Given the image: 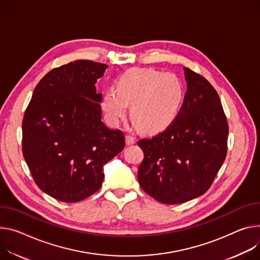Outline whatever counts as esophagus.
I'll use <instances>...</instances> for the list:
<instances>
[{
    "instance_id": "1",
    "label": "esophagus",
    "mask_w": 260,
    "mask_h": 260,
    "mask_svg": "<svg viewBox=\"0 0 260 260\" xmlns=\"http://www.w3.org/2000/svg\"><path fill=\"white\" fill-rule=\"evenodd\" d=\"M125 143H126V145H133V144L136 143V140H135V138L133 136L127 135L125 137Z\"/></svg>"
}]
</instances>
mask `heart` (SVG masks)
Here are the masks:
<instances>
[{
  "label": "heart",
  "mask_w": 260,
  "mask_h": 260,
  "mask_svg": "<svg viewBox=\"0 0 260 260\" xmlns=\"http://www.w3.org/2000/svg\"><path fill=\"white\" fill-rule=\"evenodd\" d=\"M184 103V88L174 74L153 68H133L109 88L102 109L107 120L118 125L129 106L131 119L144 133H159L177 118Z\"/></svg>",
  "instance_id": "b5f03b06"
}]
</instances>
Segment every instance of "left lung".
Here are the masks:
<instances>
[{
	"mask_svg": "<svg viewBox=\"0 0 260 260\" xmlns=\"http://www.w3.org/2000/svg\"><path fill=\"white\" fill-rule=\"evenodd\" d=\"M183 70L187 90L175 121L151 139L138 141L144 152L139 183L165 204L203 195L227 153L228 123L217 91L190 68Z\"/></svg>",
	"mask_w": 260,
	"mask_h": 260,
	"instance_id": "left-lung-1",
	"label": "left lung"
}]
</instances>
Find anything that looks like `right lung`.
<instances>
[{"instance_id": "obj_1", "label": "right lung", "mask_w": 260, "mask_h": 260, "mask_svg": "<svg viewBox=\"0 0 260 260\" xmlns=\"http://www.w3.org/2000/svg\"><path fill=\"white\" fill-rule=\"evenodd\" d=\"M107 68L89 60L54 68L23 115V157L38 187L57 200L74 203L98 192L104 166L124 148V134L102 121L95 83Z\"/></svg>"}]
</instances>
